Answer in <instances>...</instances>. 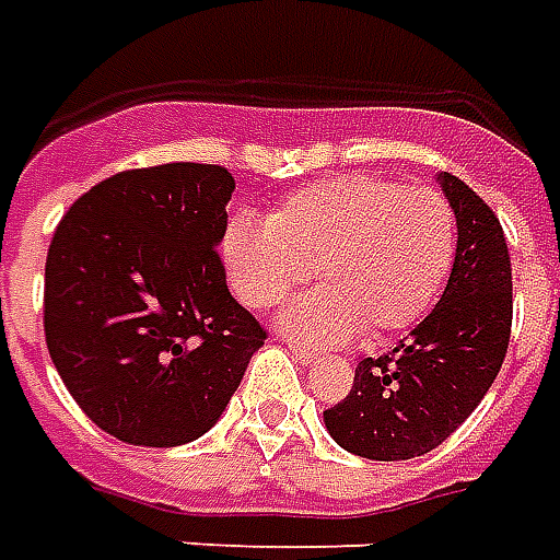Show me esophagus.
I'll return each instance as SVG.
<instances>
[{
  "mask_svg": "<svg viewBox=\"0 0 560 560\" xmlns=\"http://www.w3.org/2000/svg\"><path fill=\"white\" fill-rule=\"evenodd\" d=\"M288 348H291L293 360H296V363L312 365V363H315V360H317V353H315V351H305V348H300V345H291V341H288Z\"/></svg>",
  "mask_w": 560,
  "mask_h": 560,
  "instance_id": "obj_1",
  "label": "esophagus"
}]
</instances>
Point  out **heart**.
Instances as JSON below:
<instances>
[{
	"label": "heart",
	"mask_w": 560,
	"mask_h": 560,
	"mask_svg": "<svg viewBox=\"0 0 560 560\" xmlns=\"http://www.w3.org/2000/svg\"><path fill=\"white\" fill-rule=\"evenodd\" d=\"M221 267L252 308H272L308 269L320 288L296 296L279 329L305 345H341L363 329L384 339L413 327L456 260V215L432 188L345 173L284 197L267 221L233 215Z\"/></svg>",
	"instance_id": "heart-1"
}]
</instances>
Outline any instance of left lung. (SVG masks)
<instances>
[{"label":"left lung","instance_id":"8db88e82","mask_svg":"<svg viewBox=\"0 0 560 560\" xmlns=\"http://www.w3.org/2000/svg\"><path fill=\"white\" fill-rule=\"evenodd\" d=\"M456 215L453 272L411 336L357 365L348 399L324 411L332 441L375 462L444 444L489 393L513 324V272L501 221L458 176L438 173Z\"/></svg>","mask_w":560,"mask_h":560}]
</instances>
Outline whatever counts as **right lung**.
<instances>
[{
	"mask_svg": "<svg viewBox=\"0 0 560 560\" xmlns=\"http://www.w3.org/2000/svg\"><path fill=\"white\" fill-rule=\"evenodd\" d=\"M233 188L219 164L122 171L56 228L47 351L83 413L126 444L179 446L209 432L267 339L215 252Z\"/></svg>",
	"mask_w": 560,
	"mask_h": 560,
	"instance_id": "right-lung-1",
	"label": "right lung"
}]
</instances>
